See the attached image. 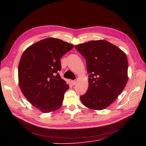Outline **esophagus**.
<instances>
[{"label": "esophagus", "mask_w": 146, "mask_h": 146, "mask_svg": "<svg viewBox=\"0 0 146 146\" xmlns=\"http://www.w3.org/2000/svg\"><path fill=\"white\" fill-rule=\"evenodd\" d=\"M71 82H72V84L73 85H76V80H72L71 81Z\"/></svg>", "instance_id": "34e87169"}]
</instances>
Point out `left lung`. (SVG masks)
Listing matches in <instances>:
<instances>
[{
    "label": "left lung",
    "instance_id": "8db88e82",
    "mask_svg": "<svg viewBox=\"0 0 146 146\" xmlns=\"http://www.w3.org/2000/svg\"><path fill=\"white\" fill-rule=\"evenodd\" d=\"M85 58L89 87L80 96L82 104L94 110H102L116 100L128 80L125 54L105 40L90 41L75 46Z\"/></svg>",
    "mask_w": 146,
    "mask_h": 146
}]
</instances>
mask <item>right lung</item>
Wrapping results in <instances>:
<instances>
[{
	"mask_svg": "<svg viewBox=\"0 0 146 146\" xmlns=\"http://www.w3.org/2000/svg\"><path fill=\"white\" fill-rule=\"evenodd\" d=\"M74 45L54 38L31 45L23 52L18 66L19 85L27 100L44 113L58 110L69 88L61 78L60 58Z\"/></svg>",
	"mask_w": 146,
	"mask_h": 146,
	"instance_id": "add662e5",
	"label": "right lung"
}]
</instances>
